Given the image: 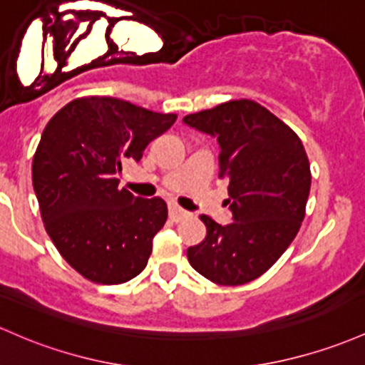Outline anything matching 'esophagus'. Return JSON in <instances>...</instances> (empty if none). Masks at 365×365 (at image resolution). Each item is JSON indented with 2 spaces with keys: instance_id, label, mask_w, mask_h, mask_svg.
Listing matches in <instances>:
<instances>
[{
  "instance_id": "obj_1",
  "label": "esophagus",
  "mask_w": 365,
  "mask_h": 365,
  "mask_svg": "<svg viewBox=\"0 0 365 365\" xmlns=\"http://www.w3.org/2000/svg\"><path fill=\"white\" fill-rule=\"evenodd\" d=\"M168 211H170V218L173 220V222H182L183 218H187V216H189V213H187L185 210H182V207L176 206V204H173V202L168 206Z\"/></svg>"
}]
</instances>
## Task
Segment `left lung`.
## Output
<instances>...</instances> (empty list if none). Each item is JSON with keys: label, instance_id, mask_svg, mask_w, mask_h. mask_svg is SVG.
<instances>
[{"label": "left lung", "instance_id": "8db88e82", "mask_svg": "<svg viewBox=\"0 0 365 365\" xmlns=\"http://www.w3.org/2000/svg\"><path fill=\"white\" fill-rule=\"evenodd\" d=\"M183 123L220 145L218 176L228 182L232 220L201 216L206 239L187 250L195 272L220 286L251 282L289 247L305 218L310 163L298 135L253 100H230Z\"/></svg>", "mask_w": 365, "mask_h": 365}]
</instances>
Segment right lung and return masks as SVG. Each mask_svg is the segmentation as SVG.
Returning a JSON list of instances; mask_svg holds the SVG:
<instances>
[{
    "instance_id": "1",
    "label": "right lung",
    "mask_w": 365,
    "mask_h": 365,
    "mask_svg": "<svg viewBox=\"0 0 365 365\" xmlns=\"http://www.w3.org/2000/svg\"><path fill=\"white\" fill-rule=\"evenodd\" d=\"M176 114H159L112 97L76 98L43 130L33 187L45 228L76 272L97 284L137 277L152 239L168 218L161 197L119 189L124 159L140 161Z\"/></svg>"
}]
</instances>
